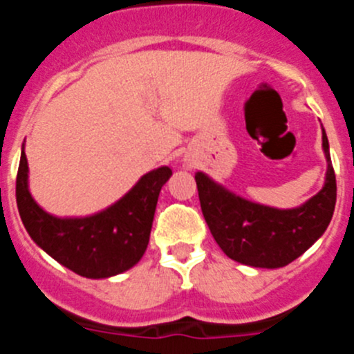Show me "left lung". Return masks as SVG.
I'll list each match as a JSON object with an SVG mask.
<instances>
[{
    "instance_id": "left-lung-1",
    "label": "left lung",
    "mask_w": 354,
    "mask_h": 354,
    "mask_svg": "<svg viewBox=\"0 0 354 354\" xmlns=\"http://www.w3.org/2000/svg\"><path fill=\"white\" fill-rule=\"evenodd\" d=\"M328 170L323 189L294 209H274L234 195L207 175H195L202 214L225 255L253 268H283L314 245L331 221L337 202L335 171L323 129Z\"/></svg>"
}]
</instances>
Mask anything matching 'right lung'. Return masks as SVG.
Here are the masks:
<instances>
[{
    "instance_id": "obj_1",
    "label": "right lung",
    "mask_w": 354,
    "mask_h": 354,
    "mask_svg": "<svg viewBox=\"0 0 354 354\" xmlns=\"http://www.w3.org/2000/svg\"><path fill=\"white\" fill-rule=\"evenodd\" d=\"M171 168L149 171L111 207L84 218H56L28 189V161L21 150L15 198L24 228L56 262L86 278H108L138 264L149 245L158 196Z\"/></svg>"
}]
</instances>
